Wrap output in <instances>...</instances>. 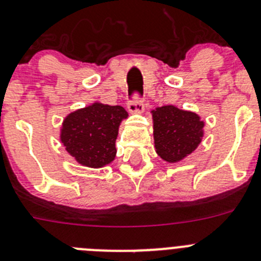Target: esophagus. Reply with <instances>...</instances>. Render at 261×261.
I'll return each instance as SVG.
<instances>
[{"label":"esophagus","mask_w":261,"mask_h":261,"mask_svg":"<svg viewBox=\"0 0 261 261\" xmlns=\"http://www.w3.org/2000/svg\"><path fill=\"white\" fill-rule=\"evenodd\" d=\"M128 110L132 114H142L145 111V106H143L142 102H133L129 101L128 102Z\"/></svg>","instance_id":"obj_1"}]
</instances>
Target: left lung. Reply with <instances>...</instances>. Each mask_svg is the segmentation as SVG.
<instances>
[{"label":"left lung","mask_w":261,"mask_h":261,"mask_svg":"<svg viewBox=\"0 0 261 261\" xmlns=\"http://www.w3.org/2000/svg\"><path fill=\"white\" fill-rule=\"evenodd\" d=\"M154 147L167 163H177L194 151L202 142L204 121L195 112L173 105L151 111Z\"/></svg>","instance_id":"8db88e82"}]
</instances>
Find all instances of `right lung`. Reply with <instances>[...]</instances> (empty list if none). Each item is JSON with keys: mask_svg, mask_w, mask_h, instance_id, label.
<instances>
[{"mask_svg": "<svg viewBox=\"0 0 261 261\" xmlns=\"http://www.w3.org/2000/svg\"><path fill=\"white\" fill-rule=\"evenodd\" d=\"M126 118L124 107L94 102L67 115L59 138L80 166L102 168L114 162L119 126Z\"/></svg>", "mask_w": 261, "mask_h": 261, "instance_id": "add662e5", "label": "right lung"}]
</instances>
